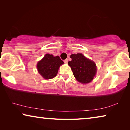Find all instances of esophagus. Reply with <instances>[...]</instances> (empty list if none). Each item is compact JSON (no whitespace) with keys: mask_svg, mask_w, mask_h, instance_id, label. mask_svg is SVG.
<instances>
[{"mask_svg":"<svg viewBox=\"0 0 130 130\" xmlns=\"http://www.w3.org/2000/svg\"><path fill=\"white\" fill-rule=\"evenodd\" d=\"M68 62V59H66V60H64V62H65V63H67Z\"/></svg>","mask_w":130,"mask_h":130,"instance_id":"34e87169","label":"esophagus"}]
</instances>
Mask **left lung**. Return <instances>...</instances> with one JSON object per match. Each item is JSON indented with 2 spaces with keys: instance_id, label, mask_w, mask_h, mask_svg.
<instances>
[{
  "instance_id": "1",
  "label": "left lung",
  "mask_w": 130,
  "mask_h": 130,
  "mask_svg": "<svg viewBox=\"0 0 130 130\" xmlns=\"http://www.w3.org/2000/svg\"><path fill=\"white\" fill-rule=\"evenodd\" d=\"M72 61L68 62L74 77L82 84L93 80L97 72L96 63L81 53L73 54L70 56Z\"/></svg>"
}]
</instances>
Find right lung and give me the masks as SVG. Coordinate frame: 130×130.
<instances>
[{
	"label": "right lung",
	"mask_w": 130,
	"mask_h": 130,
	"mask_svg": "<svg viewBox=\"0 0 130 130\" xmlns=\"http://www.w3.org/2000/svg\"><path fill=\"white\" fill-rule=\"evenodd\" d=\"M63 63L58 56L54 57L52 54H46L37 63V68L43 78L49 80L57 76L59 68Z\"/></svg>",
	"instance_id": "obj_1"
}]
</instances>
